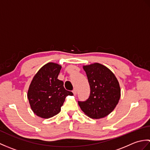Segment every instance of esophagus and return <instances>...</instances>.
<instances>
[{"mask_svg":"<svg viewBox=\"0 0 150 150\" xmlns=\"http://www.w3.org/2000/svg\"><path fill=\"white\" fill-rule=\"evenodd\" d=\"M73 93L74 95H77V90H76V89H74V90H73Z\"/></svg>","mask_w":150,"mask_h":150,"instance_id":"1","label":"esophagus"}]
</instances>
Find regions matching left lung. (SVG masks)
<instances>
[{
	"instance_id": "obj_1",
	"label": "left lung",
	"mask_w": 150,
	"mask_h": 150,
	"mask_svg": "<svg viewBox=\"0 0 150 150\" xmlns=\"http://www.w3.org/2000/svg\"><path fill=\"white\" fill-rule=\"evenodd\" d=\"M90 86V95L86 101H79L82 111L89 117L99 119L115 108L120 97V85L114 73L99 63L83 66Z\"/></svg>"
}]
</instances>
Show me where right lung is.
Here are the masks:
<instances>
[{"mask_svg":"<svg viewBox=\"0 0 150 150\" xmlns=\"http://www.w3.org/2000/svg\"><path fill=\"white\" fill-rule=\"evenodd\" d=\"M62 66L49 62L43 66L34 76L28 91V98L33 113L43 119L58 114L68 95L71 91L65 90L64 82L58 76Z\"/></svg>","mask_w":150,"mask_h":150,"instance_id":"add662e5","label":"right lung"}]
</instances>
